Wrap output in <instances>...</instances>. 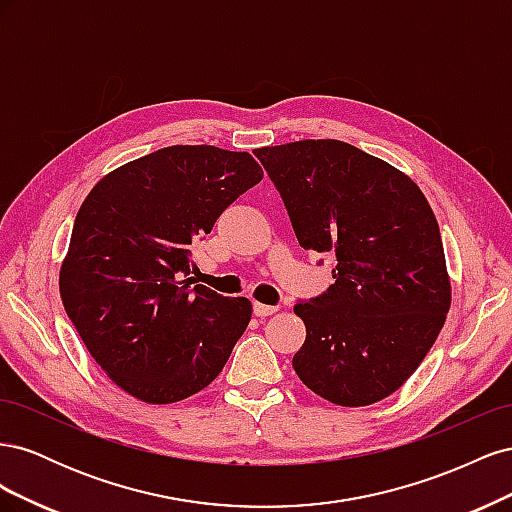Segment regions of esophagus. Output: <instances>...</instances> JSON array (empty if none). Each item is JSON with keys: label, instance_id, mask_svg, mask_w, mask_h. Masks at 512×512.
I'll return each mask as SVG.
<instances>
[{"label": "esophagus", "instance_id": "34e87169", "mask_svg": "<svg viewBox=\"0 0 512 512\" xmlns=\"http://www.w3.org/2000/svg\"><path fill=\"white\" fill-rule=\"evenodd\" d=\"M277 309H280V305H265V303H254V316H258V318H265V316H271V314H275Z\"/></svg>", "mask_w": 512, "mask_h": 512}]
</instances>
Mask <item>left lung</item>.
<instances>
[{
	"instance_id": "left-lung-1",
	"label": "left lung",
	"mask_w": 512,
	"mask_h": 512,
	"mask_svg": "<svg viewBox=\"0 0 512 512\" xmlns=\"http://www.w3.org/2000/svg\"><path fill=\"white\" fill-rule=\"evenodd\" d=\"M254 153L299 245L335 262V284L294 305L307 335L292 367L331 404H376L421 365L451 307L436 215L410 177L348 143Z\"/></svg>"
}]
</instances>
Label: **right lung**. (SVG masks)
<instances>
[{
  "label": "right lung",
  "mask_w": 512,
  "mask_h": 512,
  "mask_svg": "<svg viewBox=\"0 0 512 512\" xmlns=\"http://www.w3.org/2000/svg\"><path fill=\"white\" fill-rule=\"evenodd\" d=\"M260 179L245 151L173 145L119 166L87 194L59 292L89 354L132 397L175 404L226 365L252 303L194 284L190 245Z\"/></svg>",
  "instance_id": "obj_1"
}]
</instances>
